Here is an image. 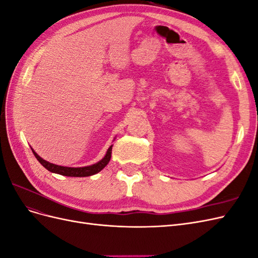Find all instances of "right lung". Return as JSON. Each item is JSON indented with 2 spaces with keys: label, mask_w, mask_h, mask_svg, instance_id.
Instances as JSON below:
<instances>
[{
  "label": "right lung",
  "mask_w": 258,
  "mask_h": 258,
  "mask_svg": "<svg viewBox=\"0 0 258 258\" xmlns=\"http://www.w3.org/2000/svg\"><path fill=\"white\" fill-rule=\"evenodd\" d=\"M112 146L108 147V150L106 152V155L104 156V158L102 160H100L99 162L95 163V165H91L88 167H82V168H70V167H62V166H57L53 165V163H50L48 161L44 160L43 158H41L33 150V154L36 157V159L41 162V165L47 169L50 172L57 173V174H61V175H66V176H77V177H82V176H90L96 174L98 172H100L102 170L111 159V154H112Z\"/></svg>",
  "instance_id": "1"
}]
</instances>
